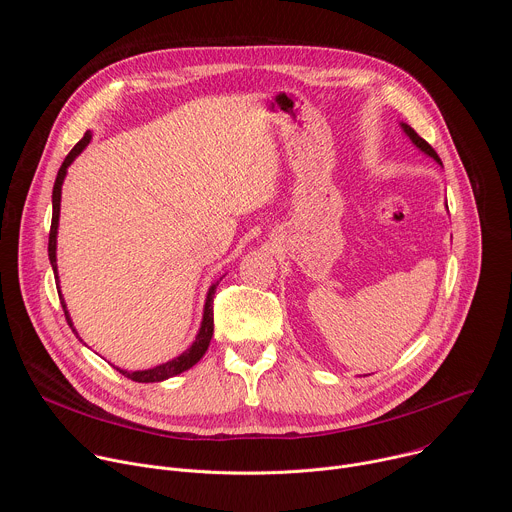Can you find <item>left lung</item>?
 <instances>
[{
  "label": "left lung",
  "mask_w": 512,
  "mask_h": 512,
  "mask_svg": "<svg viewBox=\"0 0 512 512\" xmlns=\"http://www.w3.org/2000/svg\"><path fill=\"white\" fill-rule=\"evenodd\" d=\"M403 129H405V133L409 135V139H411V141H413V143L417 145V148H419L421 152H425V154H427V156H431V158H433L435 162H440V164H442L440 156H437V154H435V150L431 148V145H429V143H427V141H425L423 137H419V133H417V131H415V129H413L411 125L403 123Z\"/></svg>",
  "instance_id": "obj_1"
}]
</instances>
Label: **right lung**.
<instances>
[{
  "label": "right lung",
  "instance_id": "right-lung-1",
  "mask_svg": "<svg viewBox=\"0 0 512 512\" xmlns=\"http://www.w3.org/2000/svg\"><path fill=\"white\" fill-rule=\"evenodd\" d=\"M91 141V133L87 131L83 135V139L75 145L68 152V156L64 158L60 170H58V176L54 180V190H52V225H50V237H48V257H50V263H52V269L56 273V229H58V216H60V190H62V182H64V176H66V168L72 164V160H75L87 145ZM223 279V277H221ZM56 281H58V275H56ZM216 285L218 281L208 289V296H206V304H204V318H202V326H200V332L194 340V344L182 352L178 358L170 360V362H164L160 364V367L156 369H148V371H135V373H129V371H121L117 369L123 377L135 381V383H160L164 379H170V377H176L184 371H188L190 367H194V364L204 356V352L208 350V344H210V338H212V332H214V314H212V302H214V291H216ZM58 298H60V304H62V310H64V316H66V322L68 326L72 328V322H70V316L66 312V306H64V300L60 296L58 291ZM72 332H75V328H72Z\"/></svg>",
  "mask_w": 512,
  "mask_h": 512
}]
</instances>
